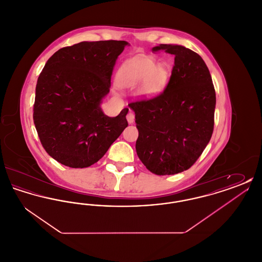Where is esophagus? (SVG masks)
Instances as JSON below:
<instances>
[{
    "instance_id": "1",
    "label": "esophagus",
    "mask_w": 262,
    "mask_h": 262,
    "mask_svg": "<svg viewBox=\"0 0 262 262\" xmlns=\"http://www.w3.org/2000/svg\"><path fill=\"white\" fill-rule=\"evenodd\" d=\"M126 120L128 124H133L135 122V114L133 112H129L126 115Z\"/></svg>"
}]
</instances>
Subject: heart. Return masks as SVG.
Instances as JSON below:
<instances>
[{"instance_id": "b5f03b06", "label": "heart", "mask_w": 262, "mask_h": 262, "mask_svg": "<svg viewBox=\"0 0 262 262\" xmlns=\"http://www.w3.org/2000/svg\"><path fill=\"white\" fill-rule=\"evenodd\" d=\"M171 76V64L166 61L156 62L152 56L137 55L126 60L118 70L116 83L119 88H133L137 85V96L153 99L167 86Z\"/></svg>"}]
</instances>
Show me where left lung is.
<instances>
[{
  "label": "left lung",
  "instance_id": "obj_1",
  "mask_svg": "<svg viewBox=\"0 0 262 262\" xmlns=\"http://www.w3.org/2000/svg\"><path fill=\"white\" fill-rule=\"evenodd\" d=\"M153 51L174 56L170 81L150 100L128 104L136 114L140 161L156 174H174L190 168L212 137L216 94L211 75L199 54L177 44Z\"/></svg>",
  "mask_w": 262,
  "mask_h": 262
}]
</instances>
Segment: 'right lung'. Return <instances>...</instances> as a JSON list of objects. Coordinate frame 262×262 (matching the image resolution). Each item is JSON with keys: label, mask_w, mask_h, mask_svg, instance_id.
I'll return each mask as SVG.
<instances>
[{"label": "right lung", "mask_w": 262, "mask_h": 262, "mask_svg": "<svg viewBox=\"0 0 262 262\" xmlns=\"http://www.w3.org/2000/svg\"><path fill=\"white\" fill-rule=\"evenodd\" d=\"M126 41H83L57 51L39 75L33 120L52 158L71 168L99 161L127 126L125 108L105 115L115 62Z\"/></svg>", "instance_id": "obj_1"}]
</instances>
